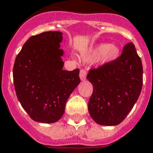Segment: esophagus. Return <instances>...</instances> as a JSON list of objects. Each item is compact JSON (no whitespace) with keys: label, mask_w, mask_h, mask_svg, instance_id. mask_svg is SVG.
Here are the masks:
<instances>
[{"label":"esophagus","mask_w":153,"mask_h":153,"mask_svg":"<svg viewBox=\"0 0 153 153\" xmlns=\"http://www.w3.org/2000/svg\"><path fill=\"white\" fill-rule=\"evenodd\" d=\"M86 76H87V71L84 69H81L80 70V73H79V77L80 79L82 81H84L86 79Z\"/></svg>","instance_id":"esophagus-1"}]
</instances>
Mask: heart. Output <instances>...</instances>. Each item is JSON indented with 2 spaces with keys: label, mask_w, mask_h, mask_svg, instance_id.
Instances as JSON below:
<instances>
[{
  "label": "heart",
  "mask_w": 153,
  "mask_h": 153,
  "mask_svg": "<svg viewBox=\"0 0 153 153\" xmlns=\"http://www.w3.org/2000/svg\"><path fill=\"white\" fill-rule=\"evenodd\" d=\"M100 53V59L104 62H111L117 58L119 56L120 50L116 45H108V44H101L97 46L92 51V55L96 56Z\"/></svg>",
  "instance_id": "1"
}]
</instances>
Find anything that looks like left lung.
<instances>
[{"instance_id": "obj_1", "label": "left lung", "mask_w": 153, "mask_h": 153, "mask_svg": "<svg viewBox=\"0 0 153 153\" xmlns=\"http://www.w3.org/2000/svg\"><path fill=\"white\" fill-rule=\"evenodd\" d=\"M93 86L88 111L100 125H118L139 98L143 86V65L133 43L123 47L114 61L88 71Z\"/></svg>"}]
</instances>
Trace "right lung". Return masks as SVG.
Masks as SVG:
<instances>
[{"label": "right lung", "instance_id": "obj_1", "mask_svg": "<svg viewBox=\"0 0 153 153\" xmlns=\"http://www.w3.org/2000/svg\"><path fill=\"white\" fill-rule=\"evenodd\" d=\"M62 33L46 31L30 37L14 62L13 78L19 102L31 119L56 123L80 82L79 70L64 71Z\"/></svg>", "mask_w": 153, "mask_h": 153}]
</instances>
